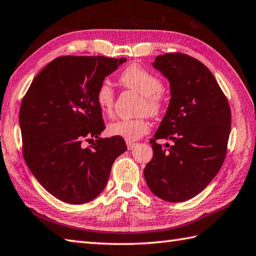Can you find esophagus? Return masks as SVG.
I'll use <instances>...</instances> for the list:
<instances>
[{"label":"esophagus","mask_w":256,"mask_h":256,"mask_svg":"<svg viewBox=\"0 0 256 256\" xmlns=\"http://www.w3.org/2000/svg\"><path fill=\"white\" fill-rule=\"evenodd\" d=\"M126 145H128V150H132L135 148V146H136V144H135V143H131V142H128Z\"/></svg>","instance_id":"1"}]
</instances>
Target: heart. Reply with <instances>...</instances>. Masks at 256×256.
Here are the masks:
<instances>
[{
	"mask_svg": "<svg viewBox=\"0 0 256 256\" xmlns=\"http://www.w3.org/2000/svg\"><path fill=\"white\" fill-rule=\"evenodd\" d=\"M123 86L143 96L140 112H148L152 116H158L164 108L162 80L150 70L138 64H132L125 68L118 77ZM96 101L104 116H111L114 106V91L110 84L103 82L98 86ZM150 122L146 116L138 118H122L108 125L111 136L121 138L126 142H134L148 133Z\"/></svg>",
	"mask_w": 256,
	"mask_h": 256,
	"instance_id": "1",
	"label": "heart"
}]
</instances>
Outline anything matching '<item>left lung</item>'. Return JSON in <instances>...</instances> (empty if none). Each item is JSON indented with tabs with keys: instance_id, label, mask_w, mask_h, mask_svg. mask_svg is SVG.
Here are the masks:
<instances>
[{
	"instance_id": "8db88e82",
	"label": "left lung",
	"mask_w": 256,
	"mask_h": 256,
	"mask_svg": "<svg viewBox=\"0 0 256 256\" xmlns=\"http://www.w3.org/2000/svg\"><path fill=\"white\" fill-rule=\"evenodd\" d=\"M153 67L170 81L172 98L150 140L154 155L144 177L158 198L182 202L202 192L224 164L231 110L214 74L198 59L182 52L164 54L156 57ZM160 138L174 144L162 146L156 142Z\"/></svg>"
}]
</instances>
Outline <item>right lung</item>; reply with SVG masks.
<instances>
[{
    "label": "right lung",
    "instance_id": "obj_1",
    "mask_svg": "<svg viewBox=\"0 0 256 256\" xmlns=\"http://www.w3.org/2000/svg\"><path fill=\"white\" fill-rule=\"evenodd\" d=\"M125 62L103 56L58 57L36 76L22 100L26 165L64 202L82 204L98 197L114 160L126 150L121 138H99L106 125L96 101L98 86ZM84 142L94 143L86 148Z\"/></svg>",
    "mask_w": 256,
    "mask_h": 256
}]
</instances>
